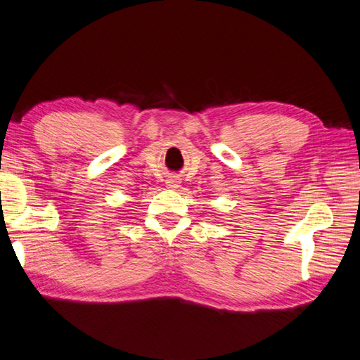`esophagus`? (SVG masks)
I'll return each instance as SVG.
<instances>
[{"mask_svg": "<svg viewBox=\"0 0 360 360\" xmlns=\"http://www.w3.org/2000/svg\"><path fill=\"white\" fill-rule=\"evenodd\" d=\"M166 183H167L169 188H179V180L177 179H169Z\"/></svg>", "mask_w": 360, "mask_h": 360, "instance_id": "esophagus-1", "label": "esophagus"}]
</instances>
